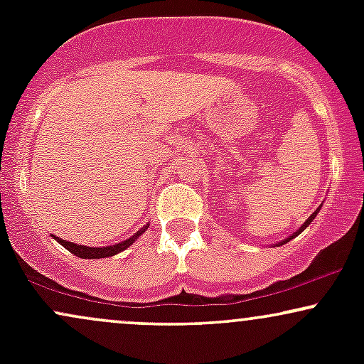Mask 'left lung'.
Instances as JSON below:
<instances>
[{
	"instance_id": "left-lung-1",
	"label": "left lung",
	"mask_w": 364,
	"mask_h": 364,
	"mask_svg": "<svg viewBox=\"0 0 364 364\" xmlns=\"http://www.w3.org/2000/svg\"><path fill=\"white\" fill-rule=\"evenodd\" d=\"M320 208H321V207H318V208H316V210H315V212H313V214H311L310 217H308V219H306V223H304V224L301 225V228H299V229H298V231H296V232H292V235H291L289 237H286V240H284V241H281V243H279V246H281V245H284V243H287V241H291V240H292V237H296V236H298V235H301V232L304 231V229H306V228H308V225H310V224H311V220H313V219H315V217H316V214H318V210H320Z\"/></svg>"
}]
</instances>
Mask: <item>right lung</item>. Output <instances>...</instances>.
Listing matches in <instances>:
<instances>
[{"label":"right lung","mask_w":364,"mask_h":364,"mask_svg":"<svg viewBox=\"0 0 364 364\" xmlns=\"http://www.w3.org/2000/svg\"><path fill=\"white\" fill-rule=\"evenodd\" d=\"M147 228H149V224L145 225V228L139 229V231H136L135 235H133L132 237H128L127 241H121V243H116V245H111V246H104V248H92V246L89 248V246H82V245L70 243V241L61 240V237H58V236H54V235H51V236H53L54 240H56L58 243H60L61 246H65V248L68 250L70 253L77 255V257H80V258H90V260H94V258H107V257H112V255L121 253V252H123V250H127L128 246H132L133 243H135L136 237L144 235V232L147 231Z\"/></svg>","instance_id":"add662e5"}]
</instances>
